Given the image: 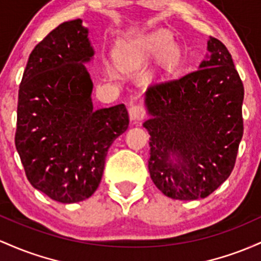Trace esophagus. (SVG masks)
<instances>
[{
	"mask_svg": "<svg viewBox=\"0 0 261 261\" xmlns=\"http://www.w3.org/2000/svg\"><path fill=\"white\" fill-rule=\"evenodd\" d=\"M128 113H129V118L132 121H139L144 117V111L139 105H132L128 110Z\"/></svg>",
	"mask_w": 261,
	"mask_h": 261,
	"instance_id": "1",
	"label": "esophagus"
}]
</instances>
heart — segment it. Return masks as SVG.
<instances>
[{
  "instance_id": "b5f03b06",
  "label": "heart",
  "mask_w": 261,
  "mask_h": 261,
  "mask_svg": "<svg viewBox=\"0 0 261 261\" xmlns=\"http://www.w3.org/2000/svg\"><path fill=\"white\" fill-rule=\"evenodd\" d=\"M160 55L163 66L169 69L176 64L180 51L177 46L174 45L170 36L163 32H156L128 40L118 53V61L123 67L137 66ZM107 71L110 75H113L111 66H107Z\"/></svg>"
}]
</instances>
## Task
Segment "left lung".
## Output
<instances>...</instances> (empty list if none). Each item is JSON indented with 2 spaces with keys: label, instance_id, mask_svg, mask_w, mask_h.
<instances>
[{
  "label": "left lung",
  "instance_id": "obj_1",
  "mask_svg": "<svg viewBox=\"0 0 261 261\" xmlns=\"http://www.w3.org/2000/svg\"><path fill=\"white\" fill-rule=\"evenodd\" d=\"M197 70L144 95L154 185L174 200L204 198L229 177L243 137L244 87L232 55L210 37Z\"/></svg>",
  "mask_w": 261,
  "mask_h": 261
}]
</instances>
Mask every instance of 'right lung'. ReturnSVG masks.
<instances>
[{"label": "right lung", "instance_id": "obj_1", "mask_svg": "<svg viewBox=\"0 0 261 261\" xmlns=\"http://www.w3.org/2000/svg\"><path fill=\"white\" fill-rule=\"evenodd\" d=\"M93 55L83 20L64 22L37 44L19 85L16 149L31 185L61 203L97 190L108 149L129 124L123 103L93 110L84 65Z\"/></svg>", "mask_w": 261, "mask_h": 261}]
</instances>
